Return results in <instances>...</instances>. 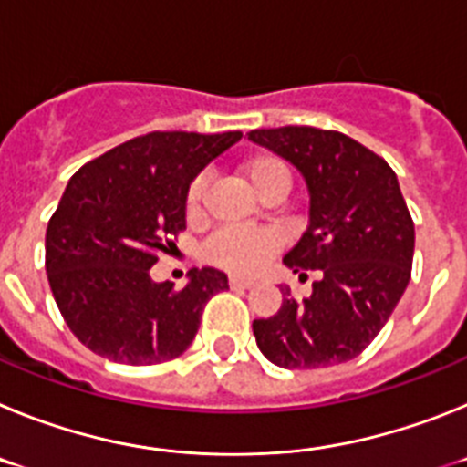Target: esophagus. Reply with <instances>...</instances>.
Listing matches in <instances>:
<instances>
[{"mask_svg": "<svg viewBox=\"0 0 467 467\" xmlns=\"http://www.w3.org/2000/svg\"><path fill=\"white\" fill-rule=\"evenodd\" d=\"M229 285L231 287H241V290H245V287H253L254 280L253 278H245V275H229Z\"/></svg>", "mask_w": 467, "mask_h": 467, "instance_id": "esophagus-1", "label": "esophagus"}]
</instances>
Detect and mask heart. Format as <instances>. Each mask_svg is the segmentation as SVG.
<instances>
[{
    "instance_id": "1",
    "label": "heart",
    "mask_w": 467,
    "mask_h": 467,
    "mask_svg": "<svg viewBox=\"0 0 467 467\" xmlns=\"http://www.w3.org/2000/svg\"><path fill=\"white\" fill-rule=\"evenodd\" d=\"M243 175L250 182V187L259 193L262 198L274 196V193L290 192L292 175L290 168L280 156L262 151L254 154L241 166ZM205 193H208V177L198 175L193 177L192 184L184 196V210L187 217L193 220L198 214L203 213ZM280 247V236L271 229H229L217 231L203 247V257L210 264L220 266L226 271H236V274H253L264 262L271 257Z\"/></svg>"
}]
</instances>
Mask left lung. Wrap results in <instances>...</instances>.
<instances>
[{
	"label": "left lung",
	"instance_id": "left-lung-1",
	"mask_svg": "<svg viewBox=\"0 0 467 467\" xmlns=\"http://www.w3.org/2000/svg\"><path fill=\"white\" fill-rule=\"evenodd\" d=\"M247 138L295 163L311 193L308 229L283 262L320 271L306 299L283 304L253 332L266 360L317 369L358 358L381 332L411 278L414 220L393 168L339 130L283 126Z\"/></svg>",
	"mask_w": 467,
	"mask_h": 467
}]
</instances>
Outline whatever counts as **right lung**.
Listing matches in <instances>:
<instances>
[{
  "instance_id": "right-lung-1",
  "label": "right lung",
  "mask_w": 467,
  "mask_h": 467,
  "mask_svg": "<svg viewBox=\"0 0 467 467\" xmlns=\"http://www.w3.org/2000/svg\"><path fill=\"white\" fill-rule=\"evenodd\" d=\"M243 138L154 130L88 161L67 182L47 229V274L65 323L86 348L121 365L182 356L210 296L229 290L217 269L154 283L150 269L187 229L193 177Z\"/></svg>"
}]
</instances>
